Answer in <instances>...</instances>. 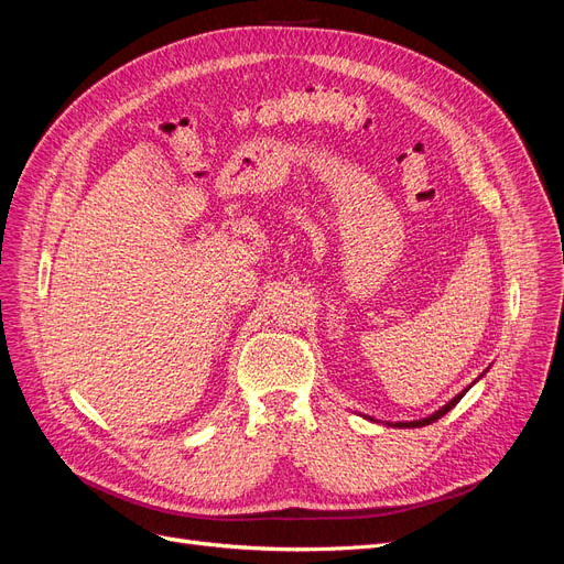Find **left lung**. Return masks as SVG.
<instances>
[{"mask_svg":"<svg viewBox=\"0 0 564 564\" xmlns=\"http://www.w3.org/2000/svg\"><path fill=\"white\" fill-rule=\"evenodd\" d=\"M482 377H485V373H480V377H477V379H475V381H473L470 386H475V383H477V381H480ZM470 386H468V388H470ZM468 388H464V390H460L456 398H452V400H449L447 404H442V406L437 409V412L429 414V416H425V419H416V421H395V423H390V421H386V423H388V425H395V429H421V425H431L433 421H437V419H442V416H445L447 412H452V409H454V406L458 404V400L466 395V392H468ZM371 421H373V419H371Z\"/></svg>","mask_w":564,"mask_h":564,"instance_id":"obj_1","label":"left lung"}]
</instances>
